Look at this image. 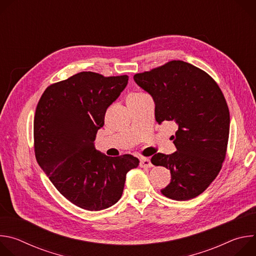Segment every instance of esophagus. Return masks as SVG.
<instances>
[{"label":"esophagus","instance_id":"34e87169","mask_svg":"<svg viewBox=\"0 0 256 256\" xmlns=\"http://www.w3.org/2000/svg\"><path fill=\"white\" fill-rule=\"evenodd\" d=\"M140 167L151 168V167H153V164H152V162H151V160L149 158H142L140 162Z\"/></svg>","mask_w":256,"mask_h":256}]
</instances>
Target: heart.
<instances>
[{"label": "heart", "instance_id": "heart-1", "mask_svg": "<svg viewBox=\"0 0 256 256\" xmlns=\"http://www.w3.org/2000/svg\"><path fill=\"white\" fill-rule=\"evenodd\" d=\"M142 95H144V94H142V93H138V92L130 93V94L128 96V99H126V100H132V99H136V98H140V97H142Z\"/></svg>", "mask_w": 256, "mask_h": 256}]
</instances>
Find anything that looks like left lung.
<instances>
[{
    "label": "left lung",
    "instance_id": "obj_1",
    "mask_svg": "<svg viewBox=\"0 0 256 256\" xmlns=\"http://www.w3.org/2000/svg\"><path fill=\"white\" fill-rule=\"evenodd\" d=\"M155 102L158 124L174 120L176 152L158 153L152 164L170 170V184L161 192L174 200L202 194L220 172L226 158L230 114L216 81L192 64L171 60L134 76Z\"/></svg>",
    "mask_w": 256,
    "mask_h": 256
}]
</instances>
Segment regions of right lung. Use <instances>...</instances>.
Instances as JSON below:
<instances>
[{"label":"right lung","mask_w":256,"mask_h":256,"mask_svg":"<svg viewBox=\"0 0 256 256\" xmlns=\"http://www.w3.org/2000/svg\"><path fill=\"white\" fill-rule=\"evenodd\" d=\"M128 81L126 75L81 72L50 85L36 106V160L60 194L81 208L101 210L118 202L126 173L140 163L130 154L108 157L94 144L106 109Z\"/></svg>","instance_id":"obj_1"}]
</instances>
